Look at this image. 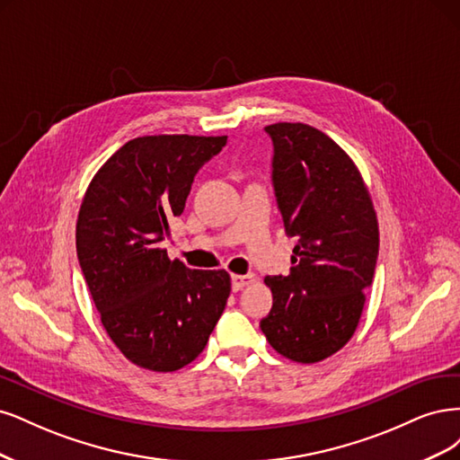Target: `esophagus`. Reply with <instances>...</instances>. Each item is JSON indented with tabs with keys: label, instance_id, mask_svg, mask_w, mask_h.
Wrapping results in <instances>:
<instances>
[{
	"label": "esophagus",
	"instance_id": "1",
	"mask_svg": "<svg viewBox=\"0 0 460 460\" xmlns=\"http://www.w3.org/2000/svg\"><path fill=\"white\" fill-rule=\"evenodd\" d=\"M254 275H231V285H233V290H241V288H244L246 285H250V283H254Z\"/></svg>",
	"mask_w": 460,
	"mask_h": 460
}]
</instances>
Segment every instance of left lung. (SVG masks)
<instances>
[{
	"label": "left lung",
	"mask_w": 460,
	"mask_h": 460,
	"mask_svg": "<svg viewBox=\"0 0 460 460\" xmlns=\"http://www.w3.org/2000/svg\"><path fill=\"white\" fill-rule=\"evenodd\" d=\"M273 189L294 236L290 275L265 277L273 292L261 332L283 358L317 363L342 349L358 329L378 258V221L353 160L323 131L279 122Z\"/></svg>",
	"instance_id": "left-lung-1"
}]
</instances>
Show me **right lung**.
I'll return each mask as SVG.
<instances>
[{"label":"right lung","mask_w":460,"mask_h":460,"mask_svg":"<svg viewBox=\"0 0 460 460\" xmlns=\"http://www.w3.org/2000/svg\"><path fill=\"white\" fill-rule=\"evenodd\" d=\"M227 136H145L120 146L87 187L76 252L116 348L137 367L172 373L195 361L224 314L226 270H189L162 248L197 172Z\"/></svg>","instance_id":"right-lung-1"}]
</instances>
